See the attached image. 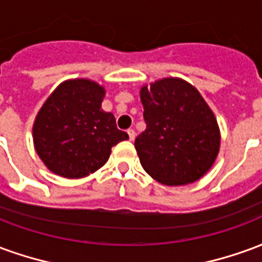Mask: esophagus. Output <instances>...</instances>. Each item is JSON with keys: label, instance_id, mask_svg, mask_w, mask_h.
Segmentation results:
<instances>
[{"label": "esophagus", "instance_id": "esophagus-1", "mask_svg": "<svg viewBox=\"0 0 262 262\" xmlns=\"http://www.w3.org/2000/svg\"><path fill=\"white\" fill-rule=\"evenodd\" d=\"M127 135H129V140H135V137H136V132L133 130V129H127Z\"/></svg>", "mask_w": 262, "mask_h": 262}]
</instances>
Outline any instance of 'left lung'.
Wrapping results in <instances>:
<instances>
[{"instance_id": "left-lung-1", "label": "left lung", "mask_w": 262, "mask_h": 262, "mask_svg": "<svg viewBox=\"0 0 262 262\" xmlns=\"http://www.w3.org/2000/svg\"><path fill=\"white\" fill-rule=\"evenodd\" d=\"M146 130L135 140L143 168L165 185L205 176L219 153L217 122L195 86L181 78L156 81L140 91Z\"/></svg>"}]
</instances>
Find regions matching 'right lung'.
<instances>
[{
    "mask_svg": "<svg viewBox=\"0 0 262 262\" xmlns=\"http://www.w3.org/2000/svg\"><path fill=\"white\" fill-rule=\"evenodd\" d=\"M105 90L94 81H64L43 103L33 125V143L49 170L82 178L101 168L111 148L129 136L101 108Z\"/></svg>",
    "mask_w": 262,
    "mask_h": 262,
    "instance_id": "add662e5",
    "label": "right lung"
}]
</instances>
